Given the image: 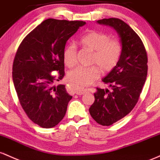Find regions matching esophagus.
Wrapping results in <instances>:
<instances>
[{
  "mask_svg": "<svg viewBox=\"0 0 160 160\" xmlns=\"http://www.w3.org/2000/svg\"><path fill=\"white\" fill-rule=\"evenodd\" d=\"M88 92V91L87 89H83V88H78L76 89V91H75V93H76V94L78 95H82V94H87V93Z\"/></svg>",
  "mask_w": 160,
  "mask_h": 160,
  "instance_id": "1",
  "label": "esophagus"
}]
</instances>
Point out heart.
Wrapping results in <instances>:
<instances>
[{"mask_svg": "<svg viewBox=\"0 0 160 160\" xmlns=\"http://www.w3.org/2000/svg\"><path fill=\"white\" fill-rule=\"evenodd\" d=\"M78 43L82 48L92 51L88 67L78 66L68 74L69 82L77 87H87L100 76V71L107 73L117 66L122 53V44L119 40L111 39L106 32L91 30L80 38ZM77 50L74 44L64 48L62 59L65 65L72 68L76 64Z\"/></svg>", "mask_w": 160, "mask_h": 160, "instance_id": "obj_1", "label": "heart"}]
</instances>
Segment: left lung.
<instances>
[{
	"label": "left lung",
	"mask_w": 160,
	"mask_h": 160,
	"mask_svg": "<svg viewBox=\"0 0 160 160\" xmlns=\"http://www.w3.org/2000/svg\"><path fill=\"white\" fill-rule=\"evenodd\" d=\"M98 22L114 28L122 44L119 62L103 78L111 91L97 88L89 109L97 122L109 126L127 116L137 104L148 75V55L141 38L122 19L109 18Z\"/></svg>",
	"instance_id": "1"
}]
</instances>
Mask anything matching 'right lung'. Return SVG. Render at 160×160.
Listing matches in <instances>:
<instances>
[{
  "mask_svg": "<svg viewBox=\"0 0 160 160\" xmlns=\"http://www.w3.org/2000/svg\"><path fill=\"white\" fill-rule=\"evenodd\" d=\"M83 21L48 19L23 39L14 57L12 81L19 103L28 118L42 128L63 119L72 96L65 85H53L65 75L62 52ZM52 71H57V76Z\"/></svg>",
  "mask_w": 160,
  "mask_h": 160,
  "instance_id": "add662e5",
  "label": "right lung"
}]
</instances>
